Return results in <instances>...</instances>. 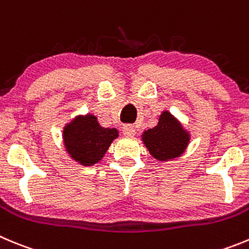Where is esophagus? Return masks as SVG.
I'll return each mask as SVG.
<instances>
[{
	"mask_svg": "<svg viewBox=\"0 0 249 249\" xmlns=\"http://www.w3.org/2000/svg\"><path fill=\"white\" fill-rule=\"evenodd\" d=\"M123 134H124L125 136L132 138V136L136 135V130L132 125H124V126H123Z\"/></svg>",
	"mask_w": 249,
	"mask_h": 249,
	"instance_id": "obj_1",
	"label": "esophagus"
}]
</instances>
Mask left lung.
<instances>
[{"label": "left lung", "mask_w": 249, "mask_h": 249, "mask_svg": "<svg viewBox=\"0 0 249 249\" xmlns=\"http://www.w3.org/2000/svg\"><path fill=\"white\" fill-rule=\"evenodd\" d=\"M141 140L153 159L167 162L185 152L190 142V132L171 111L163 110L156 126L145 130Z\"/></svg>", "instance_id": "8db88e82"}]
</instances>
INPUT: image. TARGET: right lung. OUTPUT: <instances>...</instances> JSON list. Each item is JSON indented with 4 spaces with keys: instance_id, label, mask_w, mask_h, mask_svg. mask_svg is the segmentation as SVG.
<instances>
[{
    "instance_id": "1",
    "label": "right lung",
    "mask_w": 249,
    "mask_h": 249,
    "mask_svg": "<svg viewBox=\"0 0 249 249\" xmlns=\"http://www.w3.org/2000/svg\"><path fill=\"white\" fill-rule=\"evenodd\" d=\"M119 131L103 127L94 114L76 115L62 129V142L72 161L89 167L102 161Z\"/></svg>"
}]
</instances>
